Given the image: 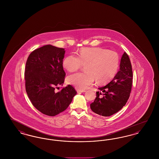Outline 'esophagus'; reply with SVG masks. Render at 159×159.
I'll list each match as a JSON object with an SVG mask.
<instances>
[{"label":"esophagus","mask_w":159,"mask_h":159,"mask_svg":"<svg viewBox=\"0 0 159 159\" xmlns=\"http://www.w3.org/2000/svg\"><path fill=\"white\" fill-rule=\"evenodd\" d=\"M77 92H78V93H80V92H86V91H84V90H82V89H77Z\"/></svg>","instance_id":"34e87169"}]
</instances>
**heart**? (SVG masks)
Returning <instances> with one entry per match:
<instances>
[{
  "label": "heart",
  "instance_id": "obj_1",
  "mask_svg": "<svg viewBox=\"0 0 159 159\" xmlns=\"http://www.w3.org/2000/svg\"><path fill=\"white\" fill-rule=\"evenodd\" d=\"M119 56L113 51L102 48H84L76 55H70L63 61V66L68 71L79 70L86 65V72H77L67 77L68 83L79 89H85L95 80L98 83H106L116 76L119 67Z\"/></svg>",
  "mask_w": 159,
  "mask_h": 159
}]
</instances>
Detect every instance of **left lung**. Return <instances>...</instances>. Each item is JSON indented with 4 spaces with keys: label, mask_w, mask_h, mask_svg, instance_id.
Segmentation results:
<instances>
[{
    "label": "left lung",
    "mask_w": 159,
    "mask_h": 159,
    "mask_svg": "<svg viewBox=\"0 0 159 159\" xmlns=\"http://www.w3.org/2000/svg\"><path fill=\"white\" fill-rule=\"evenodd\" d=\"M133 73L128 55H122L120 69L113 79L105 86L99 88L97 97L90 104L93 112L108 117L117 113L125 106L131 92Z\"/></svg>",
    "instance_id": "obj_1"
}]
</instances>
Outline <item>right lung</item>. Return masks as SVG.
Returning a JSON list of instances; mask_svg holds the SVG:
<instances>
[{
  "label": "right lung",
  "instance_id": "obj_1",
  "mask_svg": "<svg viewBox=\"0 0 159 159\" xmlns=\"http://www.w3.org/2000/svg\"><path fill=\"white\" fill-rule=\"evenodd\" d=\"M64 53V48L48 45L34 50L26 62L25 91L33 106L47 116H55L66 110L77 93L70 84L55 91L65 80Z\"/></svg>",
  "mask_w": 159,
  "mask_h": 159
}]
</instances>
